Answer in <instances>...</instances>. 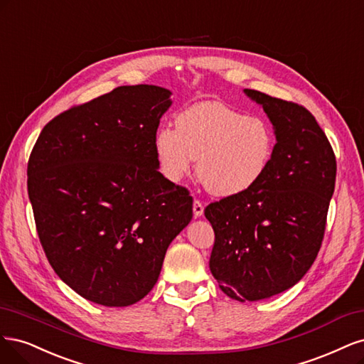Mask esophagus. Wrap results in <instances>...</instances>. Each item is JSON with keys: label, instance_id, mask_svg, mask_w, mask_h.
Segmentation results:
<instances>
[{"label": "esophagus", "instance_id": "1", "mask_svg": "<svg viewBox=\"0 0 364 364\" xmlns=\"http://www.w3.org/2000/svg\"><path fill=\"white\" fill-rule=\"evenodd\" d=\"M203 213H204L203 203L199 201V199H195V201H193V215H195V218L203 216Z\"/></svg>", "mask_w": 364, "mask_h": 364}]
</instances>
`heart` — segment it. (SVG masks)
<instances>
[{"label": "heart", "mask_w": 364, "mask_h": 364, "mask_svg": "<svg viewBox=\"0 0 364 364\" xmlns=\"http://www.w3.org/2000/svg\"><path fill=\"white\" fill-rule=\"evenodd\" d=\"M154 146L168 180L180 181L198 160L196 173L205 189L232 196L260 181L271 163L275 139L264 119L218 101H203L180 112L175 128L161 127Z\"/></svg>", "instance_id": "1"}]
</instances>
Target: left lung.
I'll return each instance as SVG.
<instances>
[{
    "mask_svg": "<svg viewBox=\"0 0 364 364\" xmlns=\"http://www.w3.org/2000/svg\"><path fill=\"white\" fill-rule=\"evenodd\" d=\"M271 119L277 144L260 181L208 204L210 271L240 302L295 286L318 257L336 184V156L314 116L296 102L245 89Z\"/></svg>",
    "mask_w": 364,
    "mask_h": 364,
    "instance_id": "8db88e82",
    "label": "left lung"
}]
</instances>
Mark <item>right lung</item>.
<instances>
[{
  "mask_svg": "<svg viewBox=\"0 0 364 364\" xmlns=\"http://www.w3.org/2000/svg\"><path fill=\"white\" fill-rule=\"evenodd\" d=\"M171 90L121 86L43 127L27 168L46 259L80 296L127 307L157 283L192 219L186 187L159 172L154 139Z\"/></svg>",
  "mask_w": 364,
  "mask_h": 364,
  "instance_id": "1",
  "label": "right lung"
}]
</instances>
